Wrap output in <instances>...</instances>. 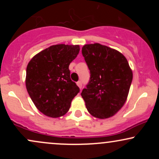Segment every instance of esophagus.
<instances>
[{
    "mask_svg": "<svg viewBox=\"0 0 159 159\" xmlns=\"http://www.w3.org/2000/svg\"><path fill=\"white\" fill-rule=\"evenodd\" d=\"M77 85L78 86V87H79L80 89H81L82 88V83H81V81H78L77 82Z\"/></svg>",
    "mask_w": 159,
    "mask_h": 159,
    "instance_id": "esophagus-1",
    "label": "esophagus"
}]
</instances>
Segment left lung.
<instances>
[{
    "label": "left lung",
    "instance_id": "obj_1",
    "mask_svg": "<svg viewBox=\"0 0 159 159\" xmlns=\"http://www.w3.org/2000/svg\"><path fill=\"white\" fill-rule=\"evenodd\" d=\"M82 54L90 78L81 96L92 116L106 119L114 116L126 101L132 71L123 54L99 43L84 45Z\"/></svg>",
    "mask_w": 159,
    "mask_h": 159
}]
</instances>
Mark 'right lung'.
<instances>
[{
	"label": "right lung",
	"instance_id": "right-lung-1",
	"mask_svg": "<svg viewBox=\"0 0 159 159\" xmlns=\"http://www.w3.org/2000/svg\"><path fill=\"white\" fill-rule=\"evenodd\" d=\"M78 45H54L30 60L26 70V88L36 108L49 117L63 116L79 93L70 78L69 66L79 53Z\"/></svg>",
	"mask_w": 159,
	"mask_h": 159
}]
</instances>
